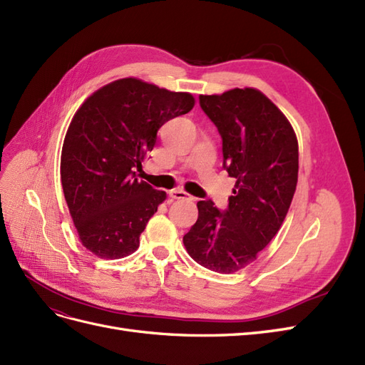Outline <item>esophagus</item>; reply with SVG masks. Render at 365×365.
Segmentation results:
<instances>
[{"label": "esophagus", "instance_id": "esophagus-1", "mask_svg": "<svg viewBox=\"0 0 365 365\" xmlns=\"http://www.w3.org/2000/svg\"><path fill=\"white\" fill-rule=\"evenodd\" d=\"M169 196L173 197V200H190V197H192L189 193L181 190V189H173V190H170V192H169Z\"/></svg>", "mask_w": 365, "mask_h": 365}]
</instances>
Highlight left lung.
Masks as SVG:
<instances>
[{"mask_svg":"<svg viewBox=\"0 0 365 365\" xmlns=\"http://www.w3.org/2000/svg\"><path fill=\"white\" fill-rule=\"evenodd\" d=\"M200 105L219 130L224 169L236 184L225 212L212 200L197 202L182 242L204 268L231 274L256 260L280 230L297 187L298 143L288 118L254 88L200 96Z\"/></svg>","mask_w":365,"mask_h":365,"instance_id":"obj_1","label":"left lung"}]
</instances>
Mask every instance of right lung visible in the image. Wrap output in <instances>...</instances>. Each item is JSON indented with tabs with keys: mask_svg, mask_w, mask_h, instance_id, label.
<instances>
[{
	"mask_svg": "<svg viewBox=\"0 0 365 365\" xmlns=\"http://www.w3.org/2000/svg\"><path fill=\"white\" fill-rule=\"evenodd\" d=\"M193 106L189 93L126 77L77 109L63 140L61 181L82 245L97 257L121 259L140 247L165 192L138 181L134 168L157 145L165 121Z\"/></svg>",
	"mask_w": 365,
	"mask_h": 365,
	"instance_id": "add662e5",
	"label": "right lung"
}]
</instances>
